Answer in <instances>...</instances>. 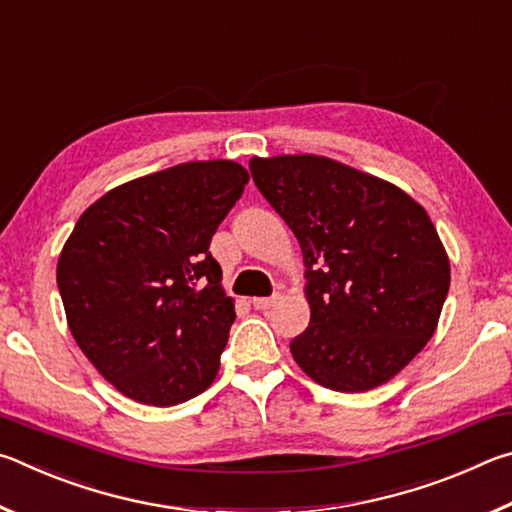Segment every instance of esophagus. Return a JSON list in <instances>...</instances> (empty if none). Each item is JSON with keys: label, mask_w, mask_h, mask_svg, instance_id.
I'll use <instances>...</instances> for the list:
<instances>
[{"label": "esophagus", "mask_w": 512, "mask_h": 512, "mask_svg": "<svg viewBox=\"0 0 512 512\" xmlns=\"http://www.w3.org/2000/svg\"><path fill=\"white\" fill-rule=\"evenodd\" d=\"M277 302V296H271V298H253L250 300V305H253L255 309H271Z\"/></svg>", "instance_id": "obj_1"}]
</instances>
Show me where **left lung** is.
I'll list each match as a JSON object with an SVG mask.
<instances>
[{
	"mask_svg": "<svg viewBox=\"0 0 512 512\" xmlns=\"http://www.w3.org/2000/svg\"><path fill=\"white\" fill-rule=\"evenodd\" d=\"M250 173L305 259L311 318L293 359L332 391L386 384L436 332L449 291L429 214L400 187L320 155L253 158Z\"/></svg>",
	"mask_w": 512,
	"mask_h": 512,
	"instance_id": "obj_1",
	"label": "left lung"
}]
</instances>
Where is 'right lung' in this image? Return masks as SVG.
I'll list each match as a JSON object with an SVG mask.
<instances>
[{
	"label": "right lung",
	"instance_id": "1",
	"mask_svg": "<svg viewBox=\"0 0 512 512\" xmlns=\"http://www.w3.org/2000/svg\"><path fill=\"white\" fill-rule=\"evenodd\" d=\"M250 180L232 160L185 162L103 194L76 221L56 282L85 357L149 406L201 395L235 323L212 235Z\"/></svg>",
	"mask_w": 512,
	"mask_h": 512
}]
</instances>
